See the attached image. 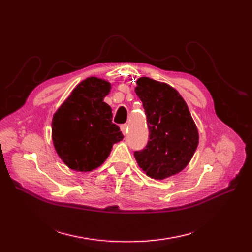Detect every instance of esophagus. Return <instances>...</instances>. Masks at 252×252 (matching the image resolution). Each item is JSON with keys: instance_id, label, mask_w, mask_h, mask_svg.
<instances>
[{"instance_id": "esophagus-1", "label": "esophagus", "mask_w": 252, "mask_h": 252, "mask_svg": "<svg viewBox=\"0 0 252 252\" xmlns=\"http://www.w3.org/2000/svg\"><path fill=\"white\" fill-rule=\"evenodd\" d=\"M120 128H121V131L123 132V134H126V133H127V128H128L127 124H123V125H121V126H120Z\"/></svg>"}]
</instances>
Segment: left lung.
I'll use <instances>...</instances> for the list:
<instances>
[{"instance_id": "left-lung-1", "label": "left lung", "mask_w": 252, "mask_h": 252, "mask_svg": "<svg viewBox=\"0 0 252 252\" xmlns=\"http://www.w3.org/2000/svg\"><path fill=\"white\" fill-rule=\"evenodd\" d=\"M134 90L149 129L146 147L135 151L134 158L151 179L172 177L189 164L199 145V131L188 106L178 90L150 78L138 79Z\"/></svg>"}]
</instances>
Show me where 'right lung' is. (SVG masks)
<instances>
[{"instance_id":"1","label":"right lung","mask_w":252,"mask_h":252,"mask_svg":"<svg viewBox=\"0 0 252 252\" xmlns=\"http://www.w3.org/2000/svg\"><path fill=\"white\" fill-rule=\"evenodd\" d=\"M111 84L90 77L77 85L53 114L51 136L57 154L70 169L81 172L100 167L112 145L123 140L104 102Z\"/></svg>"}]
</instances>
